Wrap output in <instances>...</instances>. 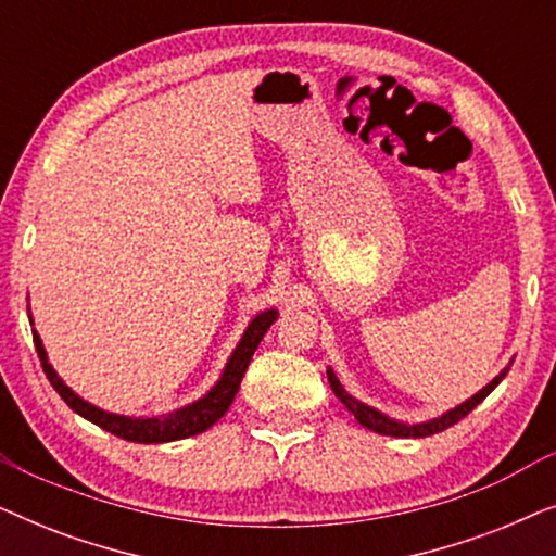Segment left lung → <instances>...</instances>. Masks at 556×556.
<instances>
[{
	"label": "left lung",
	"instance_id": "left-lung-1",
	"mask_svg": "<svg viewBox=\"0 0 556 556\" xmlns=\"http://www.w3.org/2000/svg\"><path fill=\"white\" fill-rule=\"evenodd\" d=\"M511 364H514V359L508 362V367L501 369L498 375L493 377L491 382L483 387V390H478V392L473 394V397H468L466 402H460L458 407L447 409V413H443L440 417H432V420L413 422V425L402 422V420H394V417L379 413V409L364 405V402L352 397V394H349V392L344 390V384L339 382V377L333 375L331 367L326 369V377H329V384H331L333 394H337V397H339L341 402H344V407L356 417V422L364 425V428L375 430V432H379V435H392V438H428V435H435V432H443L445 428H451V425L463 420V417H466V415L470 413V409L481 405V402H483L485 397H489V394H491L493 390H496L501 379L506 377V371L511 369Z\"/></svg>",
	"mask_w": 556,
	"mask_h": 556
}]
</instances>
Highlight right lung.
Masks as SVG:
<instances>
[{
    "label": "right lung",
    "mask_w": 556,
    "mask_h": 556,
    "mask_svg": "<svg viewBox=\"0 0 556 556\" xmlns=\"http://www.w3.org/2000/svg\"><path fill=\"white\" fill-rule=\"evenodd\" d=\"M29 314V308H27ZM33 318V316H29ZM278 318L276 308L261 311L253 321L248 324L245 333H242L238 346L227 359L223 375L215 382V387L207 394H202L200 400L189 402V405L174 409L169 415H154V417H131V415H116L109 413V409H101L96 405H90L88 400H83L80 394H75L71 387H67L52 364L48 362V352H45L40 333L33 329V339H35V349L37 356H40L45 375H48L50 384L55 387V392L67 402V407L73 413H78L80 417H86L98 428H103L111 435L131 440V443H172V440H181V438H192L200 435L207 428H212L219 417H223L227 409H230L235 394L240 390L242 377H245V369L250 359H253L257 344H261L265 331L270 329V324Z\"/></svg>",
    "instance_id": "right-lung-1"
}]
</instances>
